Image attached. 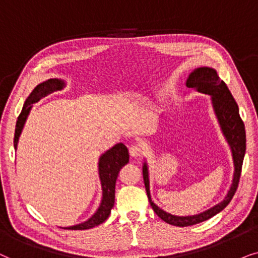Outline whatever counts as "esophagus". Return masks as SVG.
Wrapping results in <instances>:
<instances>
[{"instance_id":"34e87169","label":"esophagus","mask_w":258,"mask_h":258,"mask_svg":"<svg viewBox=\"0 0 258 258\" xmlns=\"http://www.w3.org/2000/svg\"><path fill=\"white\" fill-rule=\"evenodd\" d=\"M143 152L144 149L140 145H138V144H133V145L130 147V154H131V157L133 158H139L143 154Z\"/></svg>"}]
</instances>
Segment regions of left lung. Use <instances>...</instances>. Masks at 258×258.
I'll use <instances>...</instances> for the list:
<instances>
[{
  "label": "left lung",
  "instance_id": "1",
  "mask_svg": "<svg viewBox=\"0 0 258 258\" xmlns=\"http://www.w3.org/2000/svg\"><path fill=\"white\" fill-rule=\"evenodd\" d=\"M186 87L211 97L215 114L217 116L223 135H224L226 142H228L230 149H231L233 164H235V172H233L232 184L230 186V190L228 191V195L225 196V198L223 199L221 203H218L207 211L202 212V214L183 217V216H174L161 210L159 207H157L153 203L150 194L149 169H147V164L144 163L143 177L151 207H152L153 211L158 215V217H160L164 222L176 226H190L198 224L201 222L208 221L209 218L214 217L215 215H217L218 212H221L223 209L226 208V205L231 202L233 195H235L237 187H238V181L239 178H241L242 165L246 147L245 127L244 122L241 119V115H239L238 106H237L231 92L229 91L228 86L225 85L224 81L219 79L217 72L210 67L196 68L188 75L186 80Z\"/></svg>",
  "mask_w": 258,
  "mask_h": 258
}]
</instances>
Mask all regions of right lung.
I'll list each match as a JSON object with an SVG mask.
<instances>
[{"instance_id": "obj_1", "label": "right lung", "mask_w": 258, "mask_h": 258, "mask_svg": "<svg viewBox=\"0 0 258 258\" xmlns=\"http://www.w3.org/2000/svg\"><path fill=\"white\" fill-rule=\"evenodd\" d=\"M64 87V81L61 79H49V80L42 82V84L37 85L34 91L30 93V95L27 98V100L23 105V108L21 113H20L19 118L16 121V128H15V137H14V147H17V143H19L20 135H21L23 126L28 116L30 109H32L33 104H35L48 94L53 93L55 91H61ZM130 156L128 150L123 145L122 143L116 144L102 153L100 158H99V178L101 181V188H102V199L101 203L99 205L98 210L95 214L92 216L88 221L80 224L67 226L63 229L70 230H86L92 229L94 226H98L101 223H104L106 219L108 218L111 210L114 205V197H115V181L118 178L119 171L122 166L128 163Z\"/></svg>"}]
</instances>
